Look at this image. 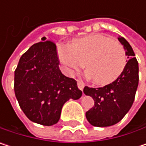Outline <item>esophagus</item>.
I'll return each instance as SVG.
<instances>
[{
  "mask_svg": "<svg viewBox=\"0 0 146 146\" xmlns=\"http://www.w3.org/2000/svg\"><path fill=\"white\" fill-rule=\"evenodd\" d=\"M78 87L80 90H83L84 87V83L81 80H78Z\"/></svg>",
  "mask_w": 146,
  "mask_h": 146,
  "instance_id": "1",
  "label": "esophagus"
}]
</instances>
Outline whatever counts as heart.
Masks as SVG:
<instances>
[{
	"mask_svg": "<svg viewBox=\"0 0 146 146\" xmlns=\"http://www.w3.org/2000/svg\"><path fill=\"white\" fill-rule=\"evenodd\" d=\"M57 54L60 62L70 73L79 71L86 62V75L102 85L114 82L127 64L123 45L102 35H90L75 40L72 44H62Z\"/></svg>",
	"mask_w": 146,
	"mask_h": 146,
	"instance_id": "b5f03b06",
	"label": "heart"
}]
</instances>
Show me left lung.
<instances>
[{
	"instance_id": "obj_1",
	"label": "left lung",
	"mask_w": 146,
	"mask_h": 146,
	"mask_svg": "<svg viewBox=\"0 0 146 146\" xmlns=\"http://www.w3.org/2000/svg\"><path fill=\"white\" fill-rule=\"evenodd\" d=\"M117 39L129 59L123 72L114 82L104 87L85 86L84 89V93L95 102L85 116L89 123L96 127H109L120 122L131 108L139 84V64L133 48L123 37Z\"/></svg>"
}]
</instances>
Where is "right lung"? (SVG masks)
Instances as JSON below:
<instances>
[{"mask_svg": "<svg viewBox=\"0 0 146 146\" xmlns=\"http://www.w3.org/2000/svg\"><path fill=\"white\" fill-rule=\"evenodd\" d=\"M33 44L20 58L14 73V91L18 104L32 122L51 126L61 116L63 105L82 96L77 82L59 69L56 46L51 41Z\"/></svg>", "mask_w": 146, "mask_h": 146, "instance_id": "1", "label": "right lung"}]
</instances>
